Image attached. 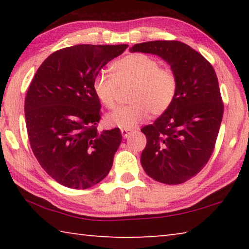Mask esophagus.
<instances>
[{
	"label": "esophagus",
	"instance_id": "1",
	"mask_svg": "<svg viewBox=\"0 0 249 249\" xmlns=\"http://www.w3.org/2000/svg\"><path fill=\"white\" fill-rule=\"evenodd\" d=\"M121 133H122V136H123L124 138H127L130 134H133V130H129V129H122Z\"/></svg>",
	"mask_w": 249,
	"mask_h": 249
}]
</instances>
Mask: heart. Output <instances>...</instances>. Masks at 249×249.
Masks as SVG:
<instances>
[{"label":"heart","mask_w":249,"mask_h":249,"mask_svg":"<svg viewBox=\"0 0 249 249\" xmlns=\"http://www.w3.org/2000/svg\"><path fill=\"white\" fill-rule=\"evenodd\" d=\"M113 75L99 73L93 81V92L104 107H114L117 87L132 86L128 105L117 107L105 117V124L122 129H133L151 112L161 115L170 107L178 89L175 72L159 68L157 60L144 53H130L114 61Z\"/></svg>","instance_id":"1"}]
</instances>
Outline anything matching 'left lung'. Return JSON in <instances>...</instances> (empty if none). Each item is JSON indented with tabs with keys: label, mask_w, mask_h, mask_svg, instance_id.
<instances>
[{
	"label": "left lung",
	"mask_w": 249,
	"mask_h": 249,
	"mask_svg": "<svg viewBox=\"0 0 249 249\" xmlns=\"http://www.w3.org/2000/svg\"><path fill=\"white\" fill-rule=\"evenodd\" d=\"M129 52L160 57L178 80L170 107L142 128L147 138L142 166L161 183L185 182L209 161L221 126L224 105L215 71L201 53L181 41H146Z\"/></svg>",
	"instance_id": "8db88e82"
}]
</instances>
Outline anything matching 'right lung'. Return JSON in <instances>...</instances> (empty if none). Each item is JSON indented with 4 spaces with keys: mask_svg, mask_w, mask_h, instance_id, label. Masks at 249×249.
I'll use <instances>...</instances> for the list:
<instances>
[{
    "mask_svg": "<svg viewBox=\"0 0 249 249\" xmlns=\"http://www.w3.org/2000/svg\"><path fill=\"white\" fill-rule=\"evenodd\" d=\"M128 45H75L57 50L37 70L25 99L33 153L65 187L88 189L108 175L122 142L119 128L99 132L93 81Z\"/></svg>",
    "mask_w": 249,
    "mask_h": 249,
    "instance_id": "add662e5",
    "label": "right lung"
}]
</instances>
